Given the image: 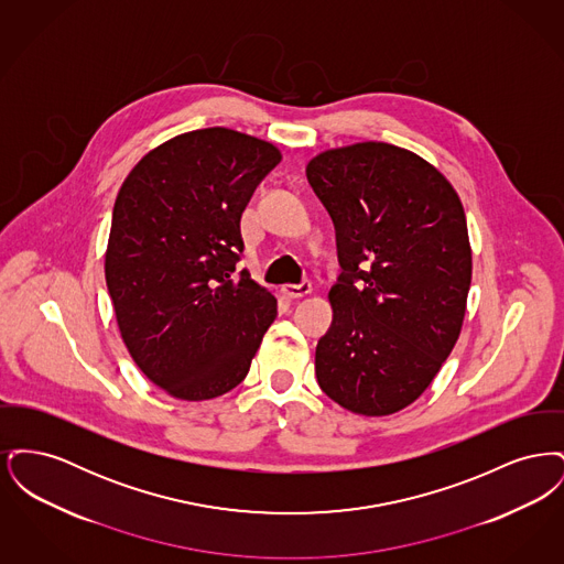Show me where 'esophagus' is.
<instances>
[{
	"mask_svg": "<svg viewBox=\"0 0 564 564\" xmlns=\"http://www.w3.org/2000/svg\"><path fill=\"white\" fill-rule=\"evenodd\" d=\"M281 290H283V294L290 295V297H302V295H308L313 292V285H311V281H302L297 285H283Z\"/></svg>",
	"mask_w": 564,
	"mask_h": 564,
	"instance_id": "1",
	"label": "esophagus"
}]
</instances>
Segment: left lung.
<instances>
[{"label": "left lung", "mask_w": 564, "mask_h": 564, "mask_svg": "<svg viewBox=\"0 0 564 564\" xmlns=\"http://www.w3.org/2000/svg\"><path fill=\"white\" fill-rule=\"evenodd\" d=\"M306 177L334 221L343 269L315 350L317 382L355 414L400 412L460 334L471 285L463 205L433 164L380 141L327 150Z\"/></svg>", "instance_id": "left-lung-1"}]
</instances>
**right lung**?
Returning a JSON list of instances; mask_svg holds the SVG:
<instances>
[{
    "mask_svg": "<svg viewBox=\"0 0 564 564\" xmlns=\"http://www.w3.org/2000/svg\"><path fill=\"white\" fill-rule=\"evenodd\" d=\"M281 162L262 139L200 129L137 162L116 196L106 281L122 340L169 395L235 389L276 317V300L241 260V215Z\"/></svg>",
    "mask_w": 564,
    "mask_h": 564,
    "instance_id": "add662e5",
    "label": "right lung"
}]
</instances>
